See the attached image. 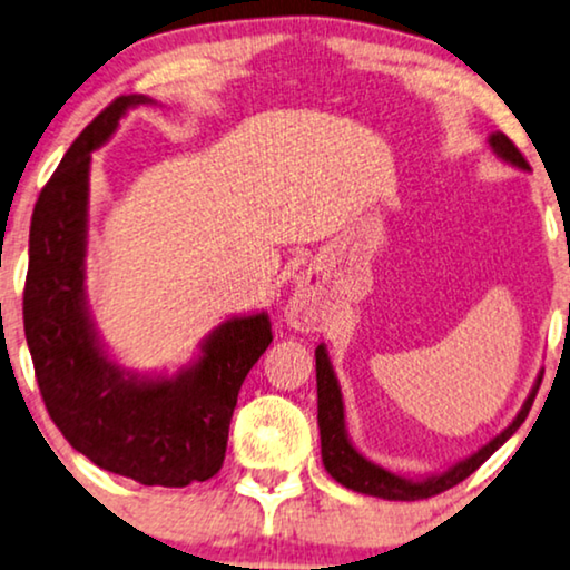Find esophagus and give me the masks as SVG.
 Wrapping results in <instances>:
<instances>
[{"label":"esophagus","mask_w":570,"mask_h":570,"mask_svg":"<svg viewBox=\"0 0 570 570\" xmlns=\"http://www.w3.org/2000/svg\"><path fill=\"white\" fill-rule=\"evenodd\" d=\"M286 317H289V325L297 331H313L317 325L315 315V302L309 289H299L294 294L289 307H286Z\"/></svg>","instance_id":"esophagus-1"}]
</instances>
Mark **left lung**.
<instances>
[{
    "label": "left lung",
    "instance_id": "left-lung-1",
    "mask_svg": "<svg viewBox=\"0 0 570 570\" xmlns=\"http://www.w3.org/2000/svg\"><path fill=\"white\" fill-rule=\"evenodd\" d=\"M488 142L492 154L503 158L505 164H511L521 171H529L527 158L521 156V150L515 148L503 132H492ZM315 373H317V428H321V453H323L325 472L348 490L362 492V495L383 498V500H422V498L438 495V492H445L449 488H453V484L464 482L469 474H474L476 469H480L484 461H488L492 453H495L500 445H503L505 440L521 428L542 383V373H540L537 383L532 385V391H529L527 401H523V406L519 409V414H515V420L508 424L500 435L492 438L490 443H484L482 449H476L472 456L456 461V464L445 469V472L412 480V476L389 472V469L375 464V461L364 459L362 453L354 449V443L348 440V432H346L341 385L336 381V373H333V364L328 360V348H325V344L315 348Z\"/></svg>",
    "mask_w": 570,
    "mask_h": 570
}]
</instances>
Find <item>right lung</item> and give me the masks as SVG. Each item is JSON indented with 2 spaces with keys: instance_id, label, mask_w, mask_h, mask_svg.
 Returning a JSON list of instances; mask_svg holds the SVG:
<instances>
[{
  "instance_id": "right-lung-1",
  "label": "right lung",
  "mask_w": 570,
  "mask_h": 570,
  "mask_svg": "<svg viewBox=\"0 0 570 570\" xmlns=\"http://www.w3.org/2000/svg\"><path fill=\"white\" fill-rule=\"evenodd\" d=\"M148 96H119L90 121L38 195L22 323L47 412L96 466L140 484L187 488L224 464L242 383L273 341L268 313L234 315L174 375H138L106 354L88 309L90 150Z\"/></svg>"
}]
</instances>
